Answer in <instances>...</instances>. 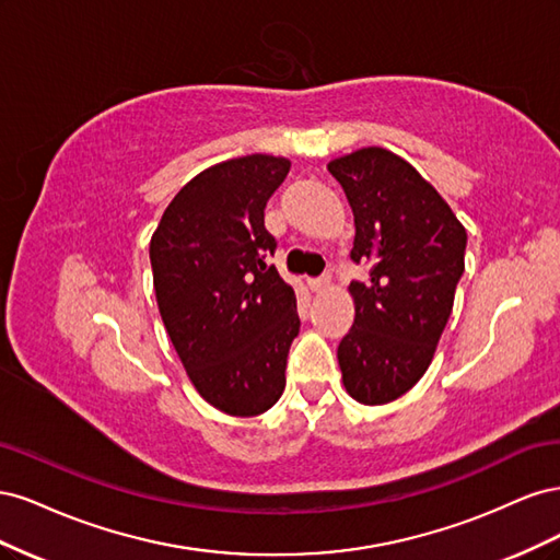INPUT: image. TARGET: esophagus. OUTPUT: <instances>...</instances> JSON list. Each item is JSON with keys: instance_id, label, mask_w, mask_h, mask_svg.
Instances as JSON below:
<instances>
[{"instance_id": "obj_1", "label": "esophagus", "mask_w": 560, "mask_h": 560, "mask_svg": "<svg viewBox=\"0 0 560 560\" xmlns=\"http://www.w3.org/2000/svg\"><path fill=\"white\" fill-rule=\"evenodd\" d=\"M329 287H331V278H329V276H322V278H315V280H311V290H313V292H317V294L327 292Z\"/></svg>"}]
</instances>
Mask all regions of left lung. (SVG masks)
<instances>
[{
    "label": "left lung",
    "mask_w": 560,
    "mask_h": 560,
    "mask_svg": "<svg viewBox=\"0 0 560 560\" xmlns=\"http://www.w3.org/2000/svg\"><path fill=\"white\" fill-rule=\"evenodd\" d=\"M354 214L352 261H371L350 282L352 329L338 343L348 395L366 406L395 401L422 378L465 273L467 231L411 163L364 147L327 163Z\"/></svg>",
    "instance_id": "1"
}]
</instances>
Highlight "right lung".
Masks as SVG:
<instances>
[{
  "instance_id": "add662e5",
  "label": "right lung",
  "mask_w": 560,
  "mask_h": 560,
  "mask_svg": "<svg viewBox=\"0 0 560 560\" xmlns=\"http://www.w3.org/2000/svg\"><path fill=\"white\" fill-rule=\"evenodd\" d=\"M290 159L252 154L186 182L151 235L159 313L198 395L229 416H259L284 389L299 334L296 294L266 257L268 198Z\"/></svg>"
}]
</instances>
